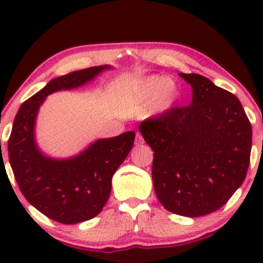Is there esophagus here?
Wrapping results in <instances>:
<instances>
[{
	"mask_svg": "<svg viewBox=\"0 0 263 263\" xmlns=\"http://www.w3.org/2000/svg\"><path fill=\"white\" fill-rule=\"evenodd\" d=\"M143 142H145V140H143L142 135L140 134V133H136V136H135V145H136V146L142 145Z\"/></svg>",
	"mask_w": 263,
	"mask_h": 263,
	"instance_id": "34e87169",
	"label": "esophagus"
}]
</instances>
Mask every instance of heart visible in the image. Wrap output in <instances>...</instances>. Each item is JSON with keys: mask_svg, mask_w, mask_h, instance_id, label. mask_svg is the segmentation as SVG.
<instances>
[{"mask_svg": "<svg viewBox=\"0 0 263 263\" xmlns=\"http://www.w3.org/2000/svg\"><path fill=\"white\" fill-rule=\"evenodd\" d=\"M160 95L159 105L161 109H166L175 100V86L170 84L166 78L163 77H151L141 82L136 91L135 100H151L157 98Z\"/></svg>", "mask_w": 263, "mask_h": 263, "instance_id": "1", "label": "heart"}]
</instances>
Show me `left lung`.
<instances>
[{
    "label": "left lung",
    "mask_w": 263,
    "mask_h": 263,
    "mask_svg": "<svg viewBox=\"0 0 263 263\" xmlns=\"http://www.w3.org/2000/svg\"><path fill=\"white\" fill-rule=\"evenodd\" d=\"M189 106H172L140 124L153 151L152 178L165 210L196 218L218 211L242 185L250 163L251 124L231 92L200 74H179Z\"/></svg>",
    "instance_id": "obj_1"
}]
</instances>
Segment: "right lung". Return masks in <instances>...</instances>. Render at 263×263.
<instances>
[{"mask_svg": "<svg viewBox=\"0 0 263 263\" xmlns=\"http://www.w3.org/2000/svg\"><path fill=\"white\" fill-rule=\"evenodd\" d=\"M106 68L110 67H89L50 81L21 104L8 139L9 163L25 199L62 224L89 220L102 212L110 196L112 176L130 152L135 133L98 140L78 157L53 160L35 146V116L45 97L79 87Z\"/></svg>", "mask_w": 263, "mask_h": 263, "instance_id": "right-lung-1", "label": "right lung"}]
</instances>
